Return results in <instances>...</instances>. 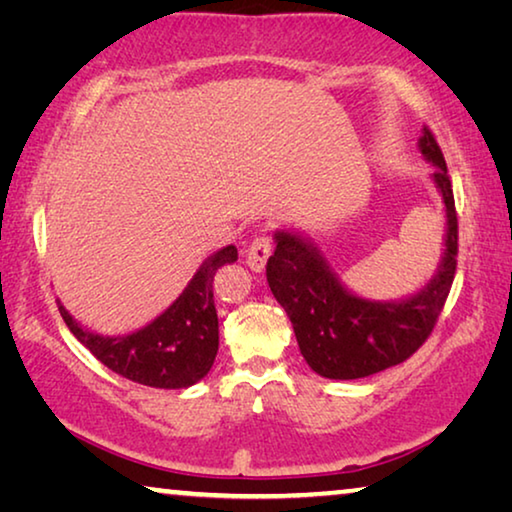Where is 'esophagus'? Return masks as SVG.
Here are the masks:
<instances>
[{"label": "esophagus", "mask_w": 512, "mask_h": 512, "mask_svg": "<svg viewBox=\"0 0 512 512\" xmlns=\"http://www.w3.org/2000/svg\"><path fill=\"white\" fill-rule=\"evenodd\" d=\"M270 254H272L270 240H267L265 235H258V238H256L254 242H251V247H249V251H247V265H249L254 272H263L267 258H270Z\"/></svg>", "instance_id": "obj_1"}]
</instances>
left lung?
I'll use <instances>...</instances> for the list:
<instances>
[{"label": "left lung", "instance_id": "obj_1", "mask_svg": "<svg viewBox=\"0 0 512 512\" xmlns=\"http://www.w3.org/2000/svg\"><path fill=\"white\" fill-rule=\"evenodd\" d=\"M419 151L444 203L442 261L426 286L403 300H366L345 286L320 247L293 229L274 231L267 283L288 313L302 357L329 380H359L405 361L430 336L455 277L458 217L444 155L423 128Z\"/></svg>", "mask_w": 512, "mask_h": 512}]
</instances>
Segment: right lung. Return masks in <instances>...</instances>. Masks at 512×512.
<instances>
[{
	"instance_id": "obj_1",
	"label": "right lung",
	"mask_w": 512,
	"mask_h": 512,
	"mask_svg": "<svg viewBox=\"0 0 512 512\" xmlns=\"http://www.w3.org/2000/svg\"><path fill=\"white\" fill-rule=\"evenodd\" d=\"M238 261L233 245L210 254L169 309L130 334L105 336L82 327L59 302L61 318L91 355L109 371L155 389H187L215 364L219 322L212 279L219 267Z\"/></svg>"
}]
</instances>
